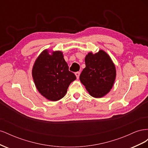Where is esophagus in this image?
<instances>
[{
	"label": "esophagus",
	"mask_w": 148,
	"mask_h": 148,
	"mask_svg": "<svg viewBox=\"0 0 148 148\" xmlns=\"http://www.w3.org/2000/svg\"><path fill=\"white\" fill-rule=\"evenodd\" d=\"M79 75H80V72H79V71H77V72L75 73V75H76V77H77V79L79 78Z\"/></svg>",
	"instance_id": "esophagus-1"
}]
</instances>
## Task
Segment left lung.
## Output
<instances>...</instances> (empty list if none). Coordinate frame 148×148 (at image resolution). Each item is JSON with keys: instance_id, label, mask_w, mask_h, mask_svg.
I'll return each mask as SVG.
<instances>
[{"instance_id": "obj_1", "label": "left lung", "mask_w": 148, "mask_h": 148, "mask_svg": "<svg viewBox=\"0 0 148 148\" xmlns=\"http://www.w3.org/2000/svg\"><path fill=\"white\" fill-rule=\"evenodd\" d=\"M85 64L80 81L91 96H104L112 88L116 77L115 67L110 57L102 50L95 54L89 52L85 57Z\"/></svg>"}]
</instances>
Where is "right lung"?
I'll return each instance as SVG.
<instances>
[{
    "label": "right lung",
    "instance_id": "add662e5",
    "mask_svg": "<svg viewBox=\"0 0 148 148\" xmlns=\"http://www.w3.org/2000/svg\"><path fill=\"white\" fill-rule=\"evenodd\" d=\"M32 75L38 91L52 101L64 97L70 84L77 78L69 71L63 53L55 51L50 55L47 50L44 51L35 61Z\"/></svg>",
    "mask_w": 148,
    "mask_h": 148
}]
</instances>
